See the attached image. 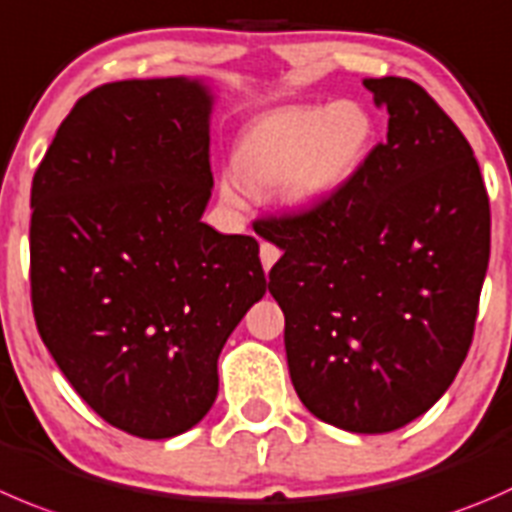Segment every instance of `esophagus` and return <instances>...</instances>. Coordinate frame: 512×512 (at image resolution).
<instances>
[{"mask_svg": "<svg viewBox=\"0 0 512 512\" xmlns=\"http://www.w3.org/2000/svg\"><path fill=\"white\" fill-rule=\"evenodd\" d=\"M260 260H262V267H265V270H270V267L280 260V247L272 245V242H262Z\"/></svg>", "mask_w": 512, "mask_h": 512, "instance_id": "1", "label": "esophagus"}]
</instances>
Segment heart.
Returning a JSON list of instances; mask_svg holds the SVG:
<instances>
[{
	"mask_svg": "<svg viewBox=\"0 0 512 512\" xmlns=\"http://www.w3.org/2000/svg\"><path fill=\"white\" fill-rule=\"evenodd\" d=\"M372 142L375 119L355 99L275 109L242 132L235 152L237 175L222 177V200L245 207V187H280L287 205L325 202L360 172Z\"/></svg>",
	"mask_w": 512,
	"mask_h": 512,
	"instance_id": "obj_1",
	"label": "heart"
}]
</instances>
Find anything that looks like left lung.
Here are the masks:
<instances>
[{
  "mask_svg": "<svg viewBox=\"0 0 512 512\" xmlns=\"http://www.w3.org/2000/svg\"><path fill=\"white\" fill-rule=\"evenodd\" d=\"M388 140L305 212L257 220L282 257L297 398L322 423L390 433L428 413L470 350L490 260V202L473 147L420 84L362 79Z\"/></svg>",
  "mask_w": 512,
  "mask_h": 512,
  "instance_id": "left-lung-1",
  "label": "left lung"
}]
</instances>
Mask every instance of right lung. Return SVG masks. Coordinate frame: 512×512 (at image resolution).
Masks as SVG:
<instances>
[{
  "label": "right lung",
  "mask_w": 512,
  "mask_h": 512,
  "mask_svg": "<svg viewBox=\"0 0 512 512\" xmlns=\"http://www.w3.org/2000/svg\"><path fill=\"white\" fill-rule=\"evenodd\" d=\"M210 112L200 79L102 84L64 117L32 180L42 342L99 418L145 440L205 418L217 357L270 287L255 237L202 222Z\"/></svg>",
  "instance_id": "right-lung-1"
}]
</instances>
